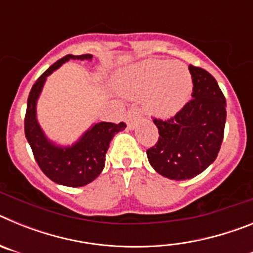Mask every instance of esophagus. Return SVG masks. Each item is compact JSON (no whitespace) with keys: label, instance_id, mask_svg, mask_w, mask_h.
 I'll return each mask as SVG.
<instances>
[{"label":"esophagus","instance_id":"34e87169","mask_svg":"<svg viewBox=\"0 0 253 253\" xmlns=\"http://www.w3.org/2000/svg\"><path fill=\"white\" fill-rule=\"evenodd\" d=\"M140 119H142V114H140L139 109H135V107L128 110L126 114H125V123H126L128 129H130V130L135 129V126L140 122Z\"/></svg>","mask_w":253,"mask_h":253}]
</instances>
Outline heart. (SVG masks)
Segmentation results:
<instances>
[{
    "label": "heart",
    "mask_w": 253,
    "mask_h": 253,
    "mask_svg": "<svg viewBox=\"0 0 253 253\" xmlns=\"http://www.w3.org/2000/svg\"><path fill=\"white\" fill-rule=\"evenodd\" d=\"M115 88L130 99L143 97L147 113L157 118H171L190 101L193 75L180 62L146 59L120 69L115 75Z\"/></svg>",
    "instance_id": "heart-1"
}]
</instances>
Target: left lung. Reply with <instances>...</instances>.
Segmentation results:
<instances>
[{"instance_id":"left-lung-1","label":"left lung","mask_w":253,"mask_h":253,"mask_svg":"<svg viewBox=\"0 0 253 253\" xmlns=\"http://www.w3.org/2000/svg\"><path fill=\"white\" fill-rule=\"evenodd\" d=\"M193 100L172 119H154L160 138L147 151L151 166L169 180H190L215 161L224 134L225 97L215 78L190 64Z\"/></svg>"}]
</instances>
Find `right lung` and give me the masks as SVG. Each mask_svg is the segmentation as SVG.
<instances>
[{"label": "right lung", "instance_id": "right-lung-1", "mask_svg": "<svg viewBox=\"0 0 253 253\" xmlns=\"http://www.w3.org/2000/svg\"><path fill=\"white\" fill-rule=\"evenodd\" d=\"M91 54H68L49 67L31 87L25 115V135L30 144L37 163L42 171L55 184L69 187H80L99 177L105 167L106 154L111 139L123 131L124 123H93L72 144H59L48 138L38 122L37 105L46 78L69 59L92 60Z\"/></svg>", "mask_w": 253, "mask_h": 253}]
</instances>
